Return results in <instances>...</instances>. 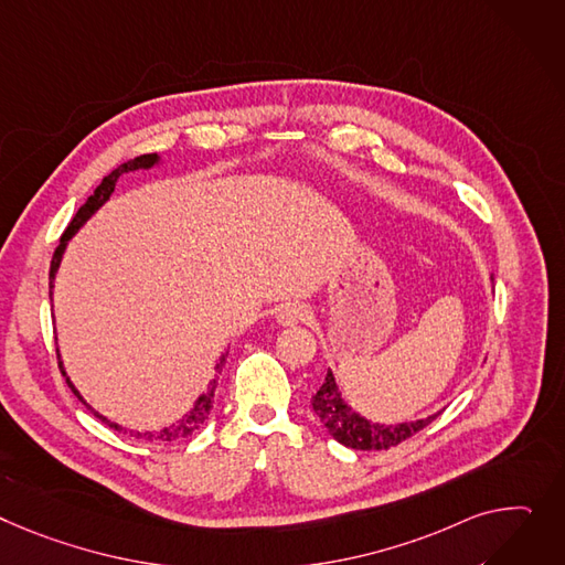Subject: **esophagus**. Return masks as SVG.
Returning <instances> with one entry per match:
<instances>
[{"instance_id": "1", "label": "esophagus", "mask_w": 565, "mask_h": 565, "mask_svg": "<svg viewBox=\"0 0 565 565\" xmlns=\"http://www.w3.org/2000/svg\"><path fill=\"white\" fill-rule=\"evenodd\" d=\"M307 316H309L307 307H302V305H286V307H281V309H279V313H277V322H279L281 327H292V324L305 322V320H307Z\"/></svg>"}]
</instances>
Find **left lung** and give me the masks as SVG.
Listing matches in <instances>:
<instances>
[{
	"label": "left lung",
	"instance_id": "obj_1",
	"mask_svg": "<svg viewBox=\"0 0 565 565\" xmlns=\"http://www.w3.org/2000/svg\"><path fill=\"white\" fill-rule=\"evenodd\" d=\"M311 406L316 411V416L324 425V429L345 447L352 449H388L393 445H399L408 436L418 434L425 429L431 420H436L438 413H431L427 418L420 420H408V423H370L363 418L359 411H354L343 393L338 391L333 372L327 370V377L318 393L311 397Z\"/></svg>",
	"mask_w": 565,
	"mask_h": 565
}]
</instances>
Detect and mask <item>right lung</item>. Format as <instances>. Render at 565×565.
<instances>
[{
  "instance_id": "1",
  "label": "right lung",
  "mask_w": 565,
  "mask_h": 565,
  "mask_svg": "<svg viewBox=\"0 0 565 565\" xmlns=\"http://www.w3.org/2000/svg\"><path fill=\"white\" fill-rule=\"evenodd\" d=\"M159 166H163V159L159 157V154H142V157H136V159H131V161H127V163H122L120 168H116L113 172H108L104 179H102V183L95 188V193L88 198V202L74 213V217H72V222L67 224V230H65V234L61 236V243H58V247H56V252H54V258H52V266H50V302H52V295H54V281H56V275H58V268H61V260H63V254H65V249H67V243L72 241V236L77 234L84 224L110 200V195H113V191H116V183L120 181V177L122 174H127V172H138V170H152V168H159ZM56 354H58V367H61V372H63V377H65V382H67V386L72 388V393L77 395V399L82 402V404H86V408L93 413L95 418H99L104 425H108L110 429H116V431H120V434H131V436H136V438H145V440H161V443H172V440H181V438H188L191 434H195L200 427H202V423L209 418V411H211V404H213V397H215V386H217V374L222 372V365L227 363V356H230V352L224 350L222 352V356L217 359V363H215V380H211V384H209V388L193 402V406H191V411H185L183 416L179 418V420H174L170 427H163V429H159V431H134V429H129V427H122V425H118V423H113V420H108L106 416H102L99 411H95L84 397H82V393L77 391V386L72 384V380L67 377V372H65V367H63V359H61V352H58V348H56Z\"/></svg>"
}]
</instances>
